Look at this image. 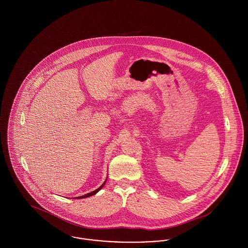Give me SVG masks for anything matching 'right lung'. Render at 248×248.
Returning <instances> with one entry per match:
<instances>
[{
    "instance_id": "obj_1",
    "label": "right lung",
    "mask_w": 248,
    "mask_h": 248,
    "mask_svg": "<svg viewBox=\"0 0 248 248\" xmlns=\"http://www.w3.org/2000/svg\"><path fill=\"white\" fill-rule=\"evenodd\" d=\"M106 181L107 180H105V182H104V183H103V184H102V185H101V186H100L98 189H96L95 191H93V192H91V193H89V194H87V195H84V196L78 197V199H84V198H88V197H91V196H93V195H95V194H96V193H97V192H98V191H99V190H100V189H101V188H102V187L105 185ZM75 199H76V198H75Z\"/></svg>"
}]
</instances>
